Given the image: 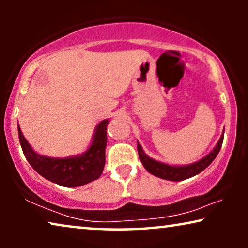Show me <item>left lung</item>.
Returning a JSON list of instances; mask_svg holds the SVG:
<instances>
[{"label": "left lung", "instance_id": "1", "mask_svg": "<svg viewBox=\"0 0 248 248\" xmlns=\"http://www.w3.org/2000/svg\"><path fill=\"white\" fill-rule=\"evenodd\" d=\"M223 141V133L220 138L218 143H217L216 148L210 152L208 155H205L204 158H202L201 160L195 162V164L188 165V166H170L162 164V162H159L157 160H154V159L148 157L147 155L144 154V151L142 150L141 144L138 142V154L139 157H140V160L142 165L144 166V168L150 172V174L157 176L159 178L167 179V181H172V182H178V181H184V179H187L189 177H193V176L198 175L199 172L208 167V166L211 164V162L215 160L217 155H218L220 149H221Z\"/></svg>", "mask_w": 248, "mask_h": 248}]
</instances>
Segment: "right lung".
I'll list each match as a JSON object with an SVG mask.
<instances>
[{
  "instance_id": "1",
  "label": "right lung",
  "mask_w": 248,
  "mask_h": 248,
  "mask_svg": "<svg viewBox=\"0 0 248 248\" xmlns=\"http://www.w3.org/2000/svg\"><path fill=\"white\" fill-rule=\"evenodd\" d=\"M108 122L104 120L98 124L90 148L78 157L57 159L36 154L18 127L20 144L30 166L44 178L65 187H78L99 178L104 170Z\"/></svg>"
}]
</instances>
